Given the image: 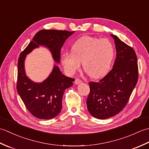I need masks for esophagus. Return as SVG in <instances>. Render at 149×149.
Returning <instances> with one entry per match:
<instances>
[{"mask_svg":"<svg viewBox=\"0 0 149 149\" xmlns=\"http://www.w3.org/2000/svg\"><path fill=\"white\" fill-rule=\"evenodd\" d=\"M82 83V81L79 79H76L75 80V84H81Z\"/></svg>","mask_w":149,"mask_h":149,"instance_id":"obj_1","label":"esophagus"}]
</instances>
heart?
<instances>
[{
	"mask_svg": "<svg viewBox=\"0 0 149 149\" xmlns=\"http://www.w3.org/2000/svg\"><path fill=\"white\" fill-rule=\"evenodd\" d=\"M71 52L63 54L61 58L66 72L74 74L83 62L84 70L93 79L107 74L115 57V49L109 40L91 36L77 40L73 44Z\"/></svg>",
	"mask_w": 149,
	"mask_h": 149,
	"instance_id": "b5f03b06",
	"label": "heart"
}]
</instances>
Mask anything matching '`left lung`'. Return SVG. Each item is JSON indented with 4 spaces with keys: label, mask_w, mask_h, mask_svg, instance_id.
Returning <instances> with one entry per match:
<instances>
[{
    "label": "left lung",
    "mask_w": 149,
    "mask_h": 149,
    "mask_svg": "<svg viewBox=\"0 0 149 149\" xmlns=\"http://www.w3.org/2000/svg\"><path fill=\"white\" fill-rule=\"evenodd\" d=\"M115 40L116 57L113 69L99 83L90 82L86 100L88 111L98 119H107L124 108L138 78L137 57L134 49L118 36Z\"/></svg>",
    "instance_id": "8db88e82"
}]
</instances>
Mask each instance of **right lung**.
Returning <instances> with one entry per match:
<instances>
[{"label":"right lung","instance_id":"1","mask_svg":"<svg viewBox=\"0 0 149 149\" xmlns=\"http://www.w3.org/2000/svg\"><path fill=\"white\" fill-rule=\"evenodd\" d=\"M75 31L41 30L22 52L18 61L17 91L28 111L40 119L54 118L61 112L62 99L66 89L72 86L74 78L66 77L54 64L49 75L41 83L34 82L27 76L25 60L34 49L42 46L48 49L56 63H60L61 49L68 38Z\"/></svg>","mask_w":149,"mask_h":149}]
</instances>
